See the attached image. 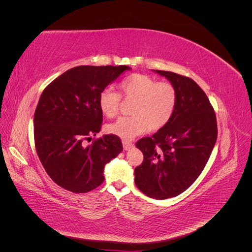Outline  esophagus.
I'll use <instances>...</instances> for the list:
<instances>
[{
    "mask_svg": "<svg viewBox=\"0 0 252 252\" xmlns=\"http://www.w3.org/2000/svg\"><path fill=\"white\" fill-rule=\"evenodd\" d=\"M122 143H123L124 150H130L133 147V144L130 143V142H128V141H123Z\"/></svg>",
    "mask_w": 252,
    "mask_h": 252,
    "instance_id": "obj_1",
    "label": "esophagus"
}]
</instances>
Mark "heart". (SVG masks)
Masks as SVG:
<instances>
[{"instance_id":"heart-1","label":"heart","mask_w":252,"mask_h":252,"mask_svg":"<svg viewBox=\"0 0 252 252\" xmlns=\"http://www.w3.org/2000/svg\"><path fill=\"white\" fill-rule=\"evenodd\" d=\"M121 93L133 100L130 117H122L107 126V131L124 140L148 131L158 130L168 124L177 107L178 91L170 82L147 74L134 73L120 84ZM121 95L112 88H104L98 94V107L104 116L113 118L120 108Z\"/></svg>"}]
</instances>
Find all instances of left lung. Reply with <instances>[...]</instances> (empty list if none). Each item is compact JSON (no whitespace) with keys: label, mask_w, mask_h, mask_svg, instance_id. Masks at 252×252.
<instances>
[{"label":"left lung","mask_w":252,"mask_h":252,"mask_svg":"<svg viewBox=\"0 0 252 252\" xmlns=\"http://www.w3.org/2000/svg\"><path fill=\"white\" fill-rule=\"evenodd\" d=\"M155 71L177 88L178 102L168 124L136 142L144 161L134 169V183L147 196L165 200L184 192L199 178L216 145L218 126L207 95L192 79Z\"/></svg>","instance_id":"8db88e82"}]
</instances>
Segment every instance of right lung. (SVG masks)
I'll list each match as a JSON object with an SVG mask.
<instances>
[{
  "mask_svg": "<svg viewBox=\"0 0 252 252\" xmlns=\"http://www.w3.org/2000/svg\"><path fill=\"white\" fill-rule=\"evenodd\" d=\"M120 66H78L44 89L33 118L36 154L51 180L75 193H85L104 182V167L123 151L121 139L100 132L103 113L98 94L125 70Z\"/></svg>",
  "mask_w": 252,
  "mask_h": 252,
  "instance_id": "right-lung-1",
  "label": "right lung"
}]
</instances>
